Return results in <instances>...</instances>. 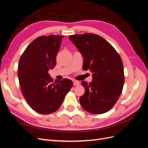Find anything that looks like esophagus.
<instances>
[{
	"label": "esophagus",
	"mask_w": 148,
	"mask_h": 148,
	"mask_svg": "<svg viewBox=\"0 0 148 148\" xmlns=\"http://www.w3.org/2000/svg\"><path fill=\"white\" fill-rule=\"evenodd\" d=\"M73 85H79V82L78 81H76V80H74L73 82Z\"/></svg>",
	"instance_id": "esophagus-1"
}]
</instances>
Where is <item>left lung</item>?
Masks as SVG:
<instances>
[{"mask_svg":"<svg viewBox=\"0 0 148 148\" xmlns=\"http://www.w3.org/2000/svg\"><path fill=\"white\" fill-rule=\"evenodd\" d=\"M69 39L83 57V69L92 73L91 82H82L85 92L79 97L80 104L91 114L107 112L122 91L125 79L122 59L111 44L98 35H71Z\"/></svg>","mask_w":148,"mask_h":148,"instance_id":"8db88e82","label":"left lung"}]
</instances>
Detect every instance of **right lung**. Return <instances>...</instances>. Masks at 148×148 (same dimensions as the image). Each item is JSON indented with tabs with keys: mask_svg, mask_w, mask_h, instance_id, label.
Listing matches in <instances>:
<instances>
[{
	"mask_svg": "<svg viewBox=\"0 0 148 148\" xmlns=\"http://www.w3.org/2000/svg\"><path fill=\"white\" fill-rule=\"evenodd\" d=\"M63 37H39L29 44L20 57L18 76L22 93L29 106L39 114L54 112L73 86V82L66 78L53 82L48 73L56 65Z\"/></svg>",
	"mask_w": 148,
	"mask_h": 148,
	"instance_id": "obj_1",
	"label": "right lung"
}]
</instances>
